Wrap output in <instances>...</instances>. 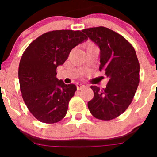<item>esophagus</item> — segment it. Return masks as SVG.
<instances>
[{
	"label": "esophagus",
	"mask_w": 157,
	"mask_h": 157,
	"mask_svg": "<svg viewBox=\"0 0 157 157\" xmlns=\"http://www.w3.org/2000/svg\"><path fill=\"white\" fill-rule=\"evenodd\" d=\"M85 87H86V86H85V85H83V84H82V83H77V90H81V89H84Z\"/></svg>",
	"instance_id": "obj_1"
}]
</instances>
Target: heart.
Returning a JSON list of instances; mask_svg holds the SVG:
<instances>
[{
  "mask_svg": "<svg viewBox=\"0 0 157 157\" xmlns=\"http://www.w3.org/2000/svg\"><path fill=\"white\" fill-rule=\"evenodd\" d=\"M88 46H92V45L90 44V45H89V46H87V47H88Z\"/></svg>",
  "mask_w": 157,
  "mask_h": 157,
  "instance_id": "heart-1",
  "label": "heart"
}]
</instances>
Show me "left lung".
<instances>
[{"label": "left lung", "instance_id": "1", "mask_svg": "<svg viewBox=\"0 0 157 157\" xmlns=\"http://www.w3.org/2000/svg\"><path fill=\"white\" fill-rule=\"evenodd\" d=\"M100 49V71L109 80L105 89L91 86L94 98L88 107L94 117L111 120L117 117L132 102L140 82V63L136 52L122 35L103 26L82 30Z\"/></svg>", "mask_w": 157, "mask_h": 157}]
</instances>
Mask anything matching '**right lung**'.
Returning a JSON list of instances; mask_svg holds the SVG:
<instances>
[{"label": "right lung", "instance_id": "obj_1", "mask_svg": "<svg viewBox=\"0 0 157 157\" xmlns=\"http://www.w3.org/2000/svg\"><path fill=\"white\" fill-rule=\"evenodd\" d=\"M86 40L80 31L56 30L40 36L23 52L18 68L20 88L29 111L39 121L52 124L66 116L77 87L56 78V69L74 47Z\"/></svg>", "mask_w": 157, "mask_h": 157}]
</instances>
